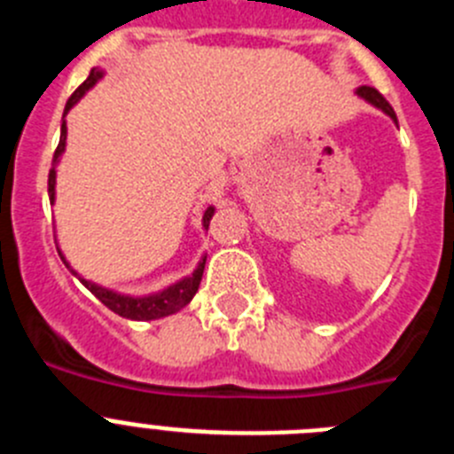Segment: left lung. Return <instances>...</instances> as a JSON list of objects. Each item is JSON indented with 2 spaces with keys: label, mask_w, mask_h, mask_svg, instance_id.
I'll list each match as a JSON object with an SVG mask.
<instances>
[{
  "label": "left lung",
  "mask_w": 454,
  "mask_h": 454,
  "mask_svg": "<svg viewBox=\"0 0 454 454\" xmlns=\"http://www.w3.org/2000/svg\"><path fill=\"white\" fill-rule=\"evenodd\" d=\"M356 95H362L364 99H368V102H371V104H375V106H380V108H382V111H384V114H388L393 120H395V122H398V118H395V111H393V106L387 102V98H384L382 92L377 90V88H372V86H362V88H359V90H356Z\"/></svg>",
  "instance_id": "1"
}]
</instances>
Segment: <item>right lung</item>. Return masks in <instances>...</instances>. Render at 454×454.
<instances>
[{
    "instance_id": "1",
    "label": "right lung",
    "mask_w": 454,
    "mask_h": 454,
    "mask_svg": "<svg viewBox=\"0 0 454 454\" xmlns=\"http://www.w3.org/2000/svg\"><path fill=\"white\" fill-rule=\"evenodd\" d=\"M99 77H102V72L90 70V74H88L86 82H83L77 90L72 92L70 99H67L66 114L70 111L72 106H74V104H77V99H82V95L88 90V88H92L95 83H98ZM66 134H67V127H66V120H63L61 140H59V147H56V152H54V163L59 161V156H61L63 150H66ZM54 184H56V170L51 168L50 177H47L50 202H54ZM211 215H214V207H208L207 211H204V220H202L204 230L208 227V220H211ZM204 262H207V256H204L202 263L198 266V270L192 272L191 277H186V279L177 282L175 286L166 288V291L156 293V295H147V298H129V295H118V293L106 291V288L98 286V284L86 282V279H82V277H79V279H82L83 286H86L88 291H90L92 295H95V298L104 304V307L111 309L114 314L122 316V318H131V320H156V318H163V316L175 314V311H179V309L186 307V304L191 302L192 295H195L200 288V279H202V272H204Z\"/></svg>"
}]
</instances>
